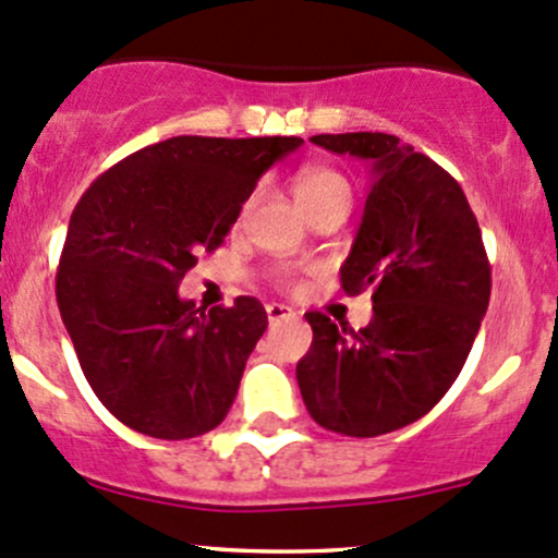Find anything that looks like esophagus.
<instances>
[{
  "label": "esophagus",
  "mask_w": 558,
  "mask_h": 558,
  "mask_svg": "<svg viewBox=\"0 0 558 558\" xmlns=\"http://www.w3.org/2000/svg\"><path fill=\"white\" fill-rule=\"evenodd\" d=\"M294 315H296L294 310L286 307V304H278V302L267 304V320H269V326L283 324V320H291V318H294Z\"/></svg>",
  "instance_id": "esophagus-1"
}]
</instances>
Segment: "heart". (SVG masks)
<instances>
[{
    "label": "heart",
    "mask_w": 558,
    "mask_h": 558,
    "mask_svg": "<svg viewBox=\"0 0 558 558\" xmlns=\"http://www.w3.org/2000/svg\"><path fill=\"white\" fill-rule=\"evenodd\" d=\"M294 195L302 210L320 203H342L348 205L350 210V203H353V186H350L348 175L337 171V168L307 166L296 173ZM280 278H286V272L280 275Z\"/></svg>",
    "instance_id": "b5f03b06"
}]
</instances>
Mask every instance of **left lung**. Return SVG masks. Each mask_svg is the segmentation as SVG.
<instances>
[{
    "label": "left lung",
    "mask_w": 558,
    "mask_h": 558,
    "mask_svg": "<svg viewBox=\"0 0 558 558\" xmlns=\"http://www.w3.org/2000/svg\"><path fill=\"white\" fill-rule=\"evenodd\" d=\"M372 162L348 294L372 291V324L339 328L307 313L313 344L296 363L310 417L342 436L374 438L425 417L465 366L489 307L492 269L465 192L438 162L387 133L310 138Z\"/></svg>",
    "instance_id": "left-lung-1"
}]
</instances>
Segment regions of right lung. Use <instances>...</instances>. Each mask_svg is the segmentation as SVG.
Masks as SVG:
<instances>
[{
  "mask_svg": "<svg viewBox=\"0 0 558 558\" xmlns=\"http://www.w3.org/2000/svg\"><path fill=\"white\" fill-rule=\"evenodd\" d=\"M296 136H175L98 175L69 221L56 299L80 366L122 425L181 441L230 412L267 328L254 296L203 313L179 296L201 251L225 243L256 181Z\"/></svg>",
  "mask_w": 558,
  "mask_h": 558,
  "instance_id": "obj_1",
  "label": "right lung"
}]
</instances>
